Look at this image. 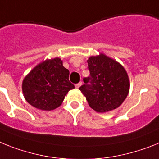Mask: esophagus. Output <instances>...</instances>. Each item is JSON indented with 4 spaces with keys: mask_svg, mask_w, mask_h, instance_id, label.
<instances>
[{
    "mask_svg": "<svg viewBox=\"0 0 159 159\" xmlns=\"http://www.w3.org/2000/svg\"><path fill=\"white\" fill-rule=\"evenodd\" d=\"M82 82H79V83L76 84V85H75V86H76V88H79L80 86H82Z\"/></svg>",
    "mask_w": 159,
    "mask_h": 159,
    "instance_id": "34e87169",
    "label": "esophagus"
}]
</instances>
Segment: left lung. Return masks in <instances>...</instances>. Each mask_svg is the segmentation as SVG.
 <instances>
[{"instance_id":"1","label":"left lung","mask_w":159,"mask_h":159,"mask_svg":"<svg viewBox=\"0 0 159 159\" xmlns=\"http://www.w3.org/2000/svg\"><path fill=\"white\" fill-rule=\"evenodd\" d=\"M90 75L79 88L88 103L97 112H107L120 106L129 91V79L125 68L116 61L99 54L87 60Z\"/></svg>"}]
</instances>
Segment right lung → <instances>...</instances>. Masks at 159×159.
Returning <instances> with one entry per match:
<instances>
[{
  "instance_id": "add662e5",
  "label": "right lung",
  "mask_w": 159,
  "mask_h": 159,
  "mask_svg": "<svg viewBox=\"0 0 159 159\" xmlns=\"http://www.w3.org/2000/svg\"><path fill=\"white\" fill-rule=\"evenodd\" d=\"M69 77V71L58 57L43 61L23 79L24 98L35 108L54 110L61 106L68 92L74 88Z\"/></svg>"
}]
</instances>
